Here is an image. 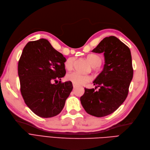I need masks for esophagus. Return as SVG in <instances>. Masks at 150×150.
Here are the masks:
<instances>
[{"instance_id": "esophagus-1", "label": "esophagus", "mask_w": 150, "mask_h": 150, "mask_svg": "<svg viewBox=\"0 0 150 150\" xmlns=\"http://www.w3.org/2000/svg\"><path fill=\"white\" fill-rule=\"evenodd\" d=\"M72 86H73V88L75 89L76 87H77V86L76 85H75L74 84H72Z\"/></svg>"}]
</instances>
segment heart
Returning a JSON list of instances; mask_svg holds the SVG:
<instances>
[{
	"label": "heart",
	"mask_w": 150,
	"mask_h": 150,
	"mask_svg": "<svg viewBox=\"0 0 150 150\" xmlns=\"http://www.w3.org/2000/svg\"><path fill=\"white\" fill-rule=\"evenodd\" d=\"M87 59L93 67H98L101 64V58L95 54H89ZM75 61L74 57H70L66 61L64 66L67 70H71L73 68ZM67 78L71 83L76 86H81L87 84L93 79L91 76L86 75L80 73L79 72H73L67 76Z\"/></svg>",
	"instance_id": "1"
}]
</instances>
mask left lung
Wrapping results in <instances>:
<instances>
[{
  "label": "left lung",
  "mask_w": 150,
  "mask_h": 150,
  "mask_svg": "<svg viewBox=\"0 0 150 150\" xmlns=\"http://www.w3.org/2000/svg\"><path fill=\"white\" fill-rule=\"evenodd\" d=\"M92 52L103 53L105 64L93 81L99 90L84 88L80 101L88 114L103 117L115 112L128 96L133 76L132 59L129 47L115 36L104 38Z\"/></svg>",
  "instance_id": "1"
}]
</instances>
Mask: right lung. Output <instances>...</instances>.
<instances>
[{
  "instance_id": "1",
  "label": "right lung",
  "mask_w": 150,
  "mask_h": 150,
  "mask_svg": "<svg viewBox=\"0 0 150 150\" xmlns=\"http://www.w3.org/2000/svg\"><path fill=\"white\" fill-rule=\"evenodd\" d=\"M66 61L46 39L29 42L24 47L18 63L21 92L26 105L36 115L51 117L64 108L72 84L52 82L65 76Z\"/></svg>"
}]
</instances>
